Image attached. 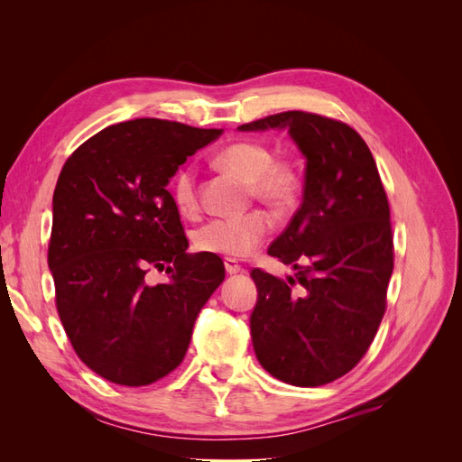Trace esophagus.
<instances>
[{"mask_svg": "<svg viewBox=\"0 0 462 462\" xmlns=\"http://www.w3.org/2000/svg\"><path fill=\"white\" fill-rule=\"evenodd\" d=\"M223 265H226L227 275H235V273H241V272H243L241 265L236 263L235 260H231V258H226V262H223Z\"/></svg>", "mask_w": 462, "mask_h": 462, "instance_id": "34e87169", "label": "esophagus"}]
</instances>
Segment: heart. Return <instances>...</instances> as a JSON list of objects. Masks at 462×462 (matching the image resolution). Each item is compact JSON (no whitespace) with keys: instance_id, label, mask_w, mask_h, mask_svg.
Instances as JSON below:
<instances>
[{"instance_id":"heart-1","label":"heart","mask_w":462,"mask_h":462,"mask_svg":"<svg viewBox=\"0 0 462 462\" xmlns=\"http://www.w3.org/2000/svg\"><path fill=\"white\" fill-rule=\"evenodd\" d=\"M217 163L246 180L254 197L272 208H287L297 197L299 177L289 163L273 162L272 150L254 141L227 146L217 156ZM173 199L180 212L197 209V180L190 167L180 170L173 179ZM272 229V217L254 209L236 217H216L194 233V243L204 253L229 258H245L265 239Z\"/></svg>"}]
</instances>
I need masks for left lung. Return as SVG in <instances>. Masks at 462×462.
<instances>
[{"label": "left lung", "instance_id": "8db88e82", "mask_svg": "<svg viewBox=\"0 0 462 462\" xmlns=\"http://www.w3.org/2000/svg\"><path fill=\"white\" fill-rule=\"evenodd\" d=\"M270 129L287 131L306 160L302 204L268 248L297 273L283 282L253 270L250 335L265 372L316 387L351 372L380 328L393 273L389 204L370 148L348 125L285 111L239 127Z\"/></svg>", "mask_w": 462, "mask_h": 462}]
</instances>
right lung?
<instances>
[{
  "label": "right lung",
  "instance_id": "1",
  "mask_svg": "<svg viewBox=\"0 0 462 462\" xmlns=\"http://www.w3.org/2000/svg\"><path fill=\"white\" fill-rule=\"evenodd\" d=\"M223 129L162 119L106 127L63 165L53 192L48 265L75 353L106 380L148 385L175 370L202 306L226 277L219 256L187 254L167 190ZM150 269L168 273L152 286Z\"/></svg>",
  "mask_w": 462,
  "mask_h": 462
}]
</instances>
